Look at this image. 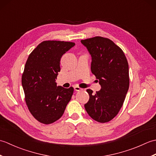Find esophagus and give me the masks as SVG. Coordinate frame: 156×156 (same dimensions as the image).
Here are the masks:
<instances>
[{
    "label": "esophagus",
    "instance_id": "obj_1",
    "mask_svg": "<svg viewBox=\"0 0 156 156\" xmlns=\"http://www.w3.org/2000/svg\"><path fill=\"white\" fill-rule=\"evenodd\" d=\"M74 90H75L76 91H80V90H82V88H80L79 87H78V86H75V87H74Z\"/></svg>",
    "mask_w": 156,
    "mask_h": 156
}]
</instances>
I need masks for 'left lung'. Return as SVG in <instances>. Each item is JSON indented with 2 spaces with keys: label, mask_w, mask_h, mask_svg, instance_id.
Here are the masks:
<instances>
[{
  "label": "left lung",
  "mask_w": 156,
  "mask_h": 156,
  "mask_svg": "<svg viewBox=\"0 0 156 156\" xmlns=\"http://www.w3.org/2000/svg\"><path fill=\"white\" fill-rule=\"evenodd\" d=\"M81 43L91 55V71L101 86L95 94L87 89L90 98L84 107L92 119L107 122L117 116L129 90L127 59L122 49L108 38L97 36Z\"/></svg>",
  "instance_id": "1"
}]
</instances>
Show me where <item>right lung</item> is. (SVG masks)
<instances>
[{
	"instance_id": "add662e5",
	"label": "right lung",
	"mask_w": 156,
	"mask_h": 156,
	"mask_svg": "<svg viewBox=\"0 0 156 156\" xmlns=\"http://www.w3.org/2000/svg\"><path fill=\"white\" fill-rule=\"evenodd\" d=\"M75 44L44 41L29 54L22 75V86L29 111L39 122L51 124L61 118L71 100L73 87H57L62 56Z\"/></svg>"
}]
</instances>
